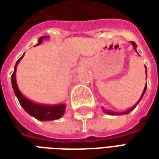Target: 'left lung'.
Returning a JSON list of instances; mask_svg holds the SVG:
<instances>
[{
  "mask_svg": "<svg viewBox=\"0 0 159 159\" xmlns=\"http://www.w3.org/2000/svg\"><path fill=\"white\" fill-rule=\"evenodd\" d=\"M131 44H132V46H133L134 49V51L138 53V52H137L136 50V44H135V42H131ZM139 54V53H138ZM145 67H146V76H147V66H145ZM146 79H147V77H146ZM147 84H146V86H145V88H144V90H143V93H142V94H141V96H140V98L139 99V100L137 101V103L133 107H131L130 109H129L128 111H124V112H115V111H108V110H106L104 107H101L102 108V110H103V111L105 112V113H107L109 114V115H123V114H128L131 111H133L134 108H135V107H136L137 105L139 104V102L140 101V100L142 99V97H143V95L145 94V93H146V90H147Z\"/></svg>",
  "mask_w": 159,
  "mask_h": 159,
  "instance_id": "1",
  "label": "left lung"
}]
</instances>
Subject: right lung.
Wrapping results in <instances>:
<instances>
[{
    "instance_id": "right-lung-1",
    "label": "right lung",
    "mask_w": 159,
    "mask_h": 159,
    "mask_svg": "<svg viewBox=\"0 0 159 159\" xmlns=\"http://www.w3.org/2000/svg\"><path fill=\"white\" fill-rule=\"evenodd\" d=\"M48 36H42L38 40V43L36 44L40 45L42 41L48 39ZM25 54V53H24ZM24 54L20 59L16 62L14 66V71L12 73V85L13 91L15 95L19 100L20 106L25 109L27 113H29L30 116H32L39 121H52V120L59 119L62 117L65 111H66V105L65 104H58V105H44V104H38L28 100L26 97L22 94V93L19 91V87L17 84L16 81V70H17V66L20 62V60L24 57Z\"/></svg>"
}]
</instances>
